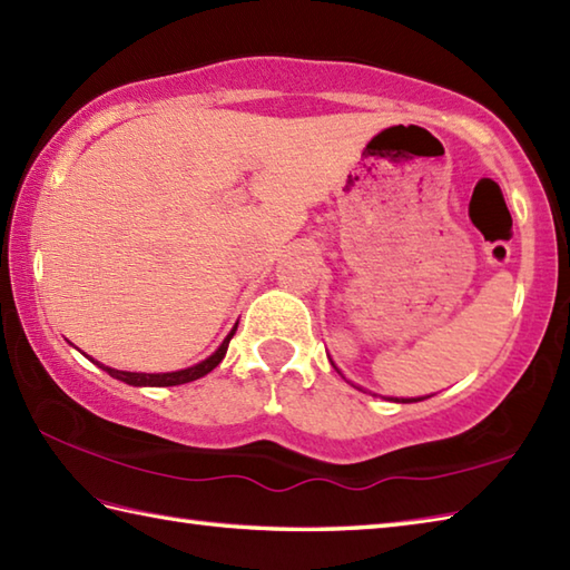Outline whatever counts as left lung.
I'll return each instance as SVG.
<instances>
[{"mask_svg":"<svg viewBox=\"0 0 570 570\" xmlns=\"http://www.w3.org/2000/svg\"><path fill=\"white\" fill-rule=\"evenodd\" d=\"M413 401H423V399H405V401H401V403H413Z\"/></svg>","mask_w":570,"mask_h":570,"instance_id":"8db88e82","label":"left lung"}]
</instances>
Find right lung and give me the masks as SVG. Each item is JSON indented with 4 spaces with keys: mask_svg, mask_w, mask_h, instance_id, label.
I'll return each instance as SVG.
<instances>
[{
    "mask_svg": "<svg viewBox=\"0 0 570 570\" xmlns=\"http://www.w3.org/2000/svg\"><path fill=\"white\" fill-rule=\"evenodd\" d=\"M236 327H238V324H236ZM236 327H234V332H230V334L226 336L224 344L218 346L216 354L208 356L206 362L196 364V366H191V368L171 371V374H132V371H118V368L102 366V364H98V362H96V364H98L102 371H108V374H110L112 379H118V381L130 383V386H179V383H189V381H196V379L206 376L208 371H214V368L220 364V358L226 356V350H228V342H230V336L236 334Z\"/></svg>",
    "mask_w": 570,
    "mask_h": 570,
    "instance_id": "obj_1",
    "label": "right lung"
}]
</instances>
